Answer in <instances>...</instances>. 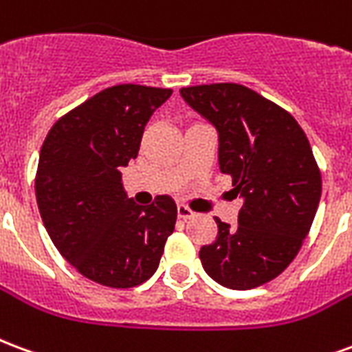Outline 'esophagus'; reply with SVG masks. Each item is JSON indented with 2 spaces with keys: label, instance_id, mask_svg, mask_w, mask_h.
I'll return each mask as SVG.
<instances>
[{
  "label": "esophagus",
  "instance_id": "esophagus-1",
  "mask_svg": "<svg viewBox=\"0 0 352 352\" xmlns=\"http://www.w3.org/2000/svg\"><path fill=\"white\" fill-rule=\"evenodd\" d=\"M177 214H179V219H183V221H188V219H194V217H196V213L192 211L190 207L183 206V204L177 206Z\"/></svg>",
  "mask_w": 352,
  "mask_h": 352
}]
</instances>
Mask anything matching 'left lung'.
<instances>
[{
    "mask_svg": "<svg viewBox=\"0 0 352 352\" xmlns=\"http://www.w3.org/2000/svg\"><path fill=\"white\" fill-rule=\"evenodd\" d=\"M219 131V166L243 198L237 226L219 234L199 260L222 287L249 290L275 279L302 249L317 213L322 179L305 133L277 103L236 82L181 88Z\"/></svg>",
    "mask_w": 352,
    "mask_h": 352,
    "instance_id": "8db88e82",
    "label": "left lung"
}]
</instances>
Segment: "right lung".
<instances>
[{"label": "right lung", "instance_id": "obj_1", "mask_svg": "<svg viewBox=\"0 0 352 352\" xmlns=\"http://www.w3.org/2000/svg\"><path fill=\"white\" fill-rule=\"evenodd\" d=\"M171 88H105L50 128L39 154L35 198L60 254L87 279L131 288L153 277L173 234L169 196L138 206L122 188L120 168L138 158L143 131Z\"/></svg>", "mask_w": 352, "mask_h": 352}]
</instances>
